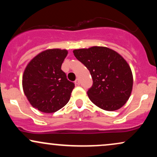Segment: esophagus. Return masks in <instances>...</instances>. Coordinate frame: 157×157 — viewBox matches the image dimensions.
<instances>
[{
    "label": "esophagus",
    "mask_w": 157,
    "mask_h": 157,
    "mask_svg": "<svg viewBox=\"0 0 157 157\" xmlns=\"http://www.w3.org/2000/svg\"><path fill=\"white\" fill-rule=\"evenodd\" d=\"M75 84L77 85V86H79V85L80 84V80H79L78 78L76 79V80H75Z\"/></svg>",
    "instance_id": "obj_1"
}]
</instances>
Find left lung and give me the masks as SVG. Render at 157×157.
Wrapping results in <instances>:
<instances>
[{"instance_id":"8db88e82","label":"left lung","mask_w":157,"mask_h":157,"mask_svg":"<svg viewBox=\"0 0 157 157\" xmlns=\"http://www.w3.org/2000/svg\"><path fill=\"white\" fill-rule=\"evenodd\" d=\"M78 60L89 70L93 86L87 91L90 100L105 111L122 108L131 96L133 75L128 63L120 54L104 46L73 51Z\"/></svg>"}]
</instances>
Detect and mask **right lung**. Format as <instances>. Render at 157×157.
<instances>
[{
    "instance_id": "1",
    "label": "right lung",
    "mask_w": 157,
    "mask_h": 157,
    "mask_svg": "<svg viewBox=\"0 0 157 157\" xmlns=\"http://www.w3.org/2000/svg\"><path fill=\"white\" fill-rule=\"evenodd\" d=\"M67 55L66 49H46L32 58L23 71V92L30 104L41 112H55L69 101L75 84L61 70Z\"/></svg>"
}]
</instances>
